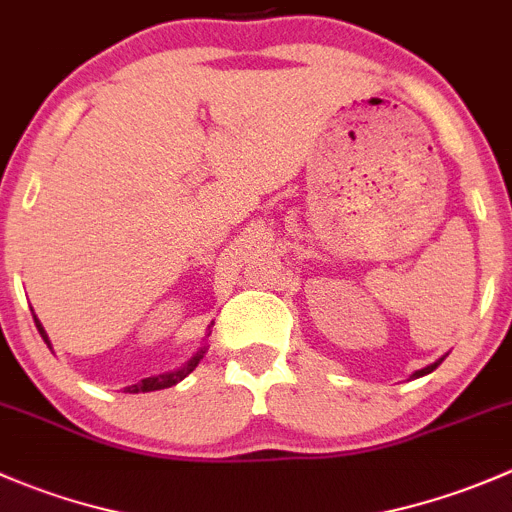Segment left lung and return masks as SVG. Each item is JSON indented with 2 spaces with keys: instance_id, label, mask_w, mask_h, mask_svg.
I'll return each instance as SVG.
<instances>
[{
  "instance_id": "1",
  "label": "left lung",
  "mask_w": 512,
  "mask_h": 512,
  "mask_svg": "<svg viewBox=\"0 0 512 512\" xmlns=\"http://www.w3.org/2000/svg\"><path fill=\"white\" fill-rule=\"evenodd\" d=\"M441 361H443V359H438V361H433V364H431V366H426V369L416 371V374H414V379H418V376H423V374H431V371H433V369H436V366H441Z\"/></svg>"
}]
</instances>
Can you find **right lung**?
<instances>
[{"label": "right lung", "instance_id": "add662e5", "mask_svg": "<svg viewBox=\"0 0 512 512\" xmlns=\"http://www.w3.org/2000/svg\"><path fill=\"white\" fill-rule=\"evenodd\" d=\"M34 324H36V329H39L41 339H44V342L49 344V337H46L44 327H41V322H39V319H36V314H34ZM49 347H51V344H49ZM203 354H205V349H200V352L195 354L193 359L188 361V364L180 366L178 371H170V374H160V376H148V379H143V381H138V384L128 386L126 391H131V394H138V391H158V389H168V386H175V384H178V381H183L185 376H188L190 371L195 369V366L200 364Z\"/></svg>", "mask_w": 512, "mask_h": 512}]
</instances>
